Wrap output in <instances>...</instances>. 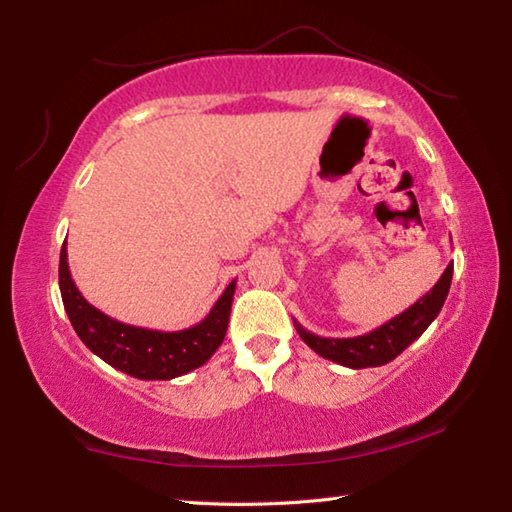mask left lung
<instances>
[{
  "label": "left lung",
  "instance_id": "8db88e82",
  "mask_svg": "<svg viewBox=\"0 0 512 512\" xmlns=\"http://www.w3.org/2000/svg\"><path fill=\"white\" fill-rule=\"evenodd\" d=\"M452 269L455 267L450 263L428 294H423L406 312L390 318L388 323L379 325L368 334L352 336V339H330V336H318L307 332L301 323L294 321L296 332L301 334V339L310 345L316 354H321L327 361H334L352 370L379 368V365L397 359V356L406 350L410 343L417 341L419 336L428 330V325L439 316L452 283Z\"/></svg>",
  "mask_w": 512,
  "mask_h": 512
}]
</instances>
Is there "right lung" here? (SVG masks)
<instances>
[{
	"label": "right lung",
	"instance_id": "right-lung-1",
	"mask_svg": "<svg viewBox=\"0 0 512 512\" xmlns=\"http://www.w3.org/2000/svg\"><path fill=\"white\" fill-rule=\"evenodd\" d=\"M60 292L75 334L95 356L136 379L169 381L205 365L223 343L236 281L227 285L200 323L178 332L147 330L115 321L86 301L71 278L64 240L60 252Z\"/></svg>",
	"mask_w": 512,
	"mask_h": 512
}]
</instances>
